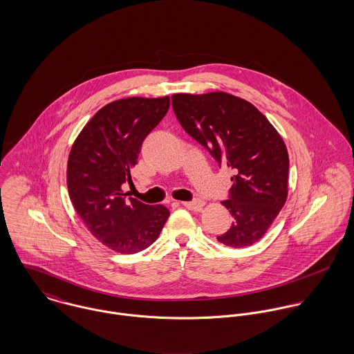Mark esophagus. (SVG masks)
I'll list each match as a JSON object with an SVG mask.
<instances>
[{
	"label": "esophagus",
	"instance_id": "1",
	"mask_svg": "<svg viewBox=\"0 0 354 354\" xmlns=\"http://www.w3.org/2000/svg\"><path fill=\"white\" fill-rule=\"evenodd\" d=\"M183 205L189 208V209H194V211H201L204 205V202L201 199H195V201H191V202H183Z\"/></svg>",
	"mask_w": 354,
	"mask_h": 354
}]
</instances>
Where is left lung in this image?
Masks as SVG:
<instances>
[{"label":"left lung","mask_w":354,"mask_h":354,"mask_svg":"<svg viewBox=\"0 0 354 354\" xmlns=\"http://www.w3.org/2000/svg\"><path fill=\"white\" fill-rule=\"evenodd\" d=\"M171 106L184 131L212 158L236 171L230 229L216 240L230 248L257 243L278 216L289 192V153L272 124L251 102L223 91L173 94Z\"/></svg>","instance_id":"1"}]
</instances>
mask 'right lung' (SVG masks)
I'll use <instances>...</instances> for the list:
<instances>
[{
  "label": "right lung",
  "mask_w": 354,
  "mask_h": 354,
  "mask_svg": "<svg viewBox=\"0 0 354 354\" xmlns=\"http://www.w3.org/2000/svg\"><path fill=\"white\" fill-rule=\"evenodd\" d=\"M170 98L110 102L84 125L69 152V199L91 234L118 253L149 248L170 212L162 204L127 199L122 184H132L131 169L146 136L165 117Z\"/></svg>",
  "instance_id": "1"
}]
</instances>
